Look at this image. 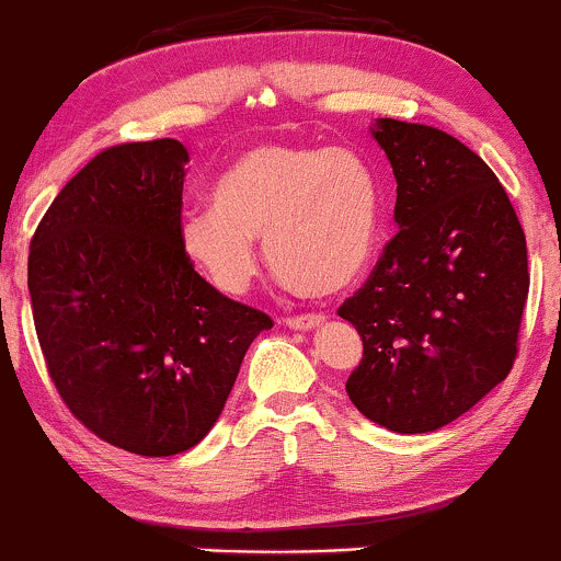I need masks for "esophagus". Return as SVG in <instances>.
Here are the masks:
<instances>
[{"label": "esophagus", "instance_id": "1", "mask_svg": "<svg viewBox=\"0 0 561 561\" xmlns=\"http://www.w3.org/2000/svg\"><path fill=\"white\" fill-rule=\"evenodd\" d=\"M324 321V313H298V317H287V327L293 330H311Z\"/></svg>", "mask_w": 561, "mask_h": 561}]
</instances>
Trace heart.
<instances>
[{
    "mask_svg": "<svg viewBox=\"0 0 561 561\" xmlns=\"http://www.w3.org/2000/svg\"><path fill=\"white\" fill-rule=\"evenodd\" d=\"M379 190L356 152L321 145H259L218 179L214 208L182 224V248L221 293L240 295L268 263L308 295L351 285L377 237Z\"/></svg>",
    "mask_w": 561,
    "mask_h": 561,
    "instance_id": "heart-1",
    "label": "heart"
}]
</instances>
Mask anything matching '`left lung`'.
<instances>
[{"label":"left lung","mask_w":561,"mask_h":561,"mask_svg":"<svg viewBox=\"0 0 561 561\" xmlns=\"http://www.w3.org/2000/svg\"><path fill=\"white\" fill-rule=\"evenodd\" d=\"M398 231L337 313L364 356L345 390L392 433H433L504 382L530 289L514 205L478 152L440 128L379 118Z\"/></svg>","instance_id":"1"}]
</instances>
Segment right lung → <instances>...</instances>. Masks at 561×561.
I'll list each match as a JSON object with an SVG mask.
<instances>
[{"label": "right lung", "mask_w": 561, "mask_h": 561, "mask_svg": "<svg viewBox=\"0 0 561 561\" xmlns=\"http://www.w3.org/2000/svg\"><path fill=\"white\" fill-rule=\"evenodd\" d=\"M176 139L96 152L31 237L38 345L89 433L139 456L197 446L224 411L268 313L221 295L182 248Z\"/></svg>", "instance_id": "right-lung-1"}]
</instances>
